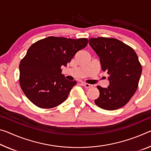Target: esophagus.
I'll list each match as a JSON object with an SVG mask.
<instances>
[{"mask_svg": "<svg viewBox=\"0 0 151 151\" xmlns=\"http://www.w3.org/2000/svg\"><path fill=\"white\" fill-rule=\"evenodd\" d=\"M83 85L84 86V87H85V88H91V87H93V85H92L88 84V83H83Z\"/></svg>", "mask_w": 151, "mask_h": 151, "instance_id": "obj_1", "label": "esophagus"}]
</instances>
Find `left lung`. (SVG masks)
<instances>
[{
	"label": "left lung",
	"mask_w": 151,
	"mask_h": 151,
	"mask_svg": "<svg viewBox=\"0 0 151 151\" xmlns=\"http://www.w3.org/2000/svg\"><path fill=\"white\" fill-rule=\"evenodd\" d=\"M88 42L99 57L102 70L109 75L108 87H97L99 97L95 104L106 110L120 108L130 101L138 88L142 66L137 54L115 38H90Z\"/></svg>",
	"instance_id": "obj_1"
}]
</instances>
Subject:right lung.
<instances>
[{"mask_svg":"<svg viewBox=\"0 0 151 151\" xmlns=\"http://www.w3.org/2000/svg\"><path fill=\"white\" fill-rule=\"evenodd\" d=\"M87 44V38L50 36L31 45L19 64V83L25 96L44 109L65 101L76 82L66 80L60 68Z\"/></svg>","mask_w":151,"mask_h":151,"instance_id":"1","label":"right lung"}]
</instances>
